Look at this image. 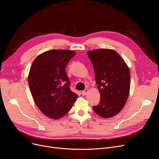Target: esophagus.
<instances>
[{"label": "esophagus", "instance_id": "esophagus-1", "mask_svg": "<svg viewBox=\"0 0 159 159\" xmlns=\"http://www.w3.org/2000/svg\"><path fill=\"white\" fill-rule=\"evenodd\" d=\"M88 92V89H85L84 90H83V91H82V92H81V94H82V95H85Z\"/></svg>", "mask_w": 159, "mask_h": 159}]
</instances>
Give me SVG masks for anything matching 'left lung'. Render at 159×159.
Masks as SVG:
<instances>
[{
  "instance_id": "obj_1",
  "label": "left lung",
  "mask_w": 159,
  "mask_h": 159,
  "mask_svg": "<svg viewBox=\"0 0 159 159\" xmlns=\"http://www.w3.org/2000/svg\"><path fill=\"white\" fill-rule=\"evenodd\" d=\"M101 95L94 112L102 118L118 114L125 106L130 90L129 69L119 54L112 49H99L88 52Z\"/></svg>"
}]
</instances>
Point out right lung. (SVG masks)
Returning <instances> with one entry per match:
<instances>
[{"mask_svg":"<svg viewBox=\"0 0 159 159\" xmlns=\"http://www.w3.org/2000/svg\"><path fill=\"white\" fill-rule=\"evenodd\" d=\"M70 50H50L39 54L30 67L28 82L36 105L44 115L60 119L72 108L78 95L71 92L66 72L75 55Z\"/></svg>","mask_w":159,"mask_h":159,"instance_id":"1","label":"right lung"}]
</instances>
